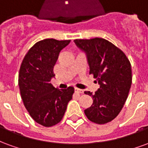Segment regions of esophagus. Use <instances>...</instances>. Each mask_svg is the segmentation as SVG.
Listing matches in <instances>:
<instances>
[{"label": "esophagus", "instance_id": "esophagus-1", "mask_svg": "<svg viewBox=\"0 0 148 148\" xmlns=\"http://www.w3.org/2000/svg\"><path fill=\"white\" fill-rule=\"evenodd\" d=\"M74 91H75V93H83V90H80V89H77V88H74Z\"/></svg>", "mask_w": 148, "mask_h": 148}]
</instances>
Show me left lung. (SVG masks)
<instances>
[{"mask_svg":"<svg viewBox=\"0 0 148 148\" xmlns=\"http://www.w3.org/2000/svg\"><path fill=\"white\" fill-rule=\"evenodd\" d=\"M74 43L86 54L100 88L94 94L85 91L93 101L85 114L92 122L104 124L117 116L128 96L132 85L129 60L121 50L102 38L75 39Z\"/></svg>","mask_w":148,"mask_h":148,"instance_id":"1","label":"left lung"}]
</instances>
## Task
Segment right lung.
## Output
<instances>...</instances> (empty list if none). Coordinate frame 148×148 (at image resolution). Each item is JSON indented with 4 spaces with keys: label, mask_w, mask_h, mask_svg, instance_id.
<instances>
[{
    "label": "right lung",
    "mask_w": 148,
    "mask_h": 148,
    "mask_svg": "<svg viewBox=\"0 0 148 148\" xmlns=\"http://www.w3.org/2000/svg\"><path fill=\"white\" fill-rule=\"evenodd\" d=\"M70 42L41 40L28 51L21 63L18 80L21 98L32 119L44 127L61 121L74 92V87L58 90L51 83L59 52Z\"/></svg>",
    "instance_id": "1"
}]
</instances>
